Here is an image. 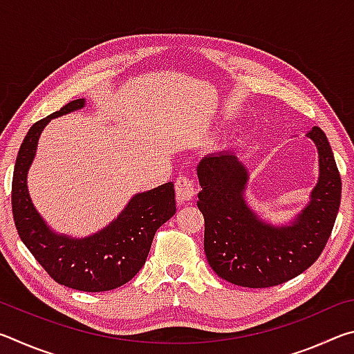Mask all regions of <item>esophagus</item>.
<instances>
[{"instance_id": "esophagus-1", "label": "esophagus", "mask_w": 354, "mask_h": 354, "mask_svg": "<svg viewBox=\"0 0 354 354\" xmlns=\"http://www.w3.org/2000/svg\"><path fill=\"white\" fill-rule=\"evenodd\" d=\"M175 194L178 203H187L195 196V185L187 176H179L175 183Z\"/></svg>"}]
</instances>
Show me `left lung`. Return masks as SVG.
<instances>
[{
    "mask_svg": "<svg viewBox=\"0 0 354 354\" xmlns=\"http://www.w3.org/2000/svg\"><path fill=\"white\" fill-rule=\"evenodd\" d=\"M306 136L319 149V183L289 226L268 225L251 211L243 198L248 171L234 153L209 154L196 167L205 253L221 279L266 289L298 277L319 259L337 217L342 181L325 133L314 127Z\"/></svg>",
    "mask_w": 354,
    "mask_h": 354,
    "instance_id": "obj_1",
    "label": "left lung"
}]
</instances>
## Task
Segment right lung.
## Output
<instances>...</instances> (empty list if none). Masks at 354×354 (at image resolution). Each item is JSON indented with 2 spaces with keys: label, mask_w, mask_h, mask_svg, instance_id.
I'll return each instance as SVG.
<instances>
[{
  "label": "right lung",
  "mask_w": 354,
  "mask_h": 354,
  "mask_svg": "<svg viewBox=\"0 0 354 354\" xmlns=\"http://www.w3.org/2000/svg\"><path fill=\"white\" fill-rule=\"evenodd\" d=\"M84 104V98L70 101L28 131L12 178V214L23 243L56 283L82 292H104L127 284L139 273L156 231L176 212L175 189L167 183L134 195L122 214L93 236L73 239L53 232L28 194V170L48 122Z\"/></svg>",
  "instance_id": "1"
}]
</instances>
